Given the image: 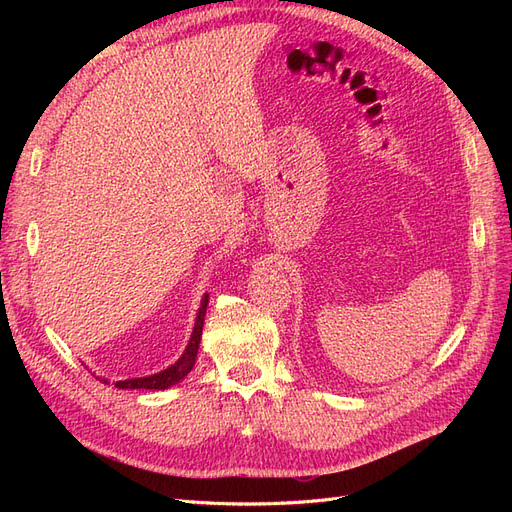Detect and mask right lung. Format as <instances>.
<instances>
[{
  "mask_svg": "<svg viewBox=\"0 0 512 512\" xmlns=\"http://www.w3.org/2000/svg\"><path fill=\"white\" fill-rule=\"evenodd\" d=\"M207 303H209V294H205L203 301H200L198 314H196V324L190 337L188 348L183 350L179 356V361H175L170 367H166L160 374L145 376V378H132V380H119L115 382L117 389H153V391H164L168 386H173L181 382L185 376L190 374L194 363H196V354H198V344H200V335H203V324H205V314H207ZM106 382V380H104Z\"/></svg>",
  "mask_w": 512,
  "mask_h": 512,
  "instance_id": "right-lung-1",
  "label": "right lung"
}]
</instances>
